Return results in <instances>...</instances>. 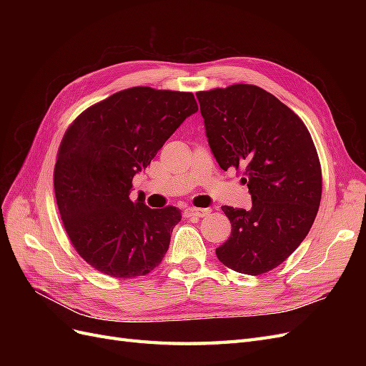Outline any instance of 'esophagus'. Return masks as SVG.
Here are the masks:
<instances>
[{
    "label": "esophagus",
    "instance_id": "esophagus-1",
    "mask_svg": "<svg viewBox=\"0 0 366 366\" xmlns=\"http://www.w3.org/2000/svg\"><path fill=\"white\" fill-rule=\"evenodd\" d=\"M210 214V209H202V207H186L184 209V217H197V218H203V217H207Z\"/></svg>",
    "mask_w": 366,
    "mask_h": 366
}]
</instances>
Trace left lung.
Returning a JSON list of instances; mask_svg holds the SVG:
<instances>
[{"label": "left lung", "mask_w": 366, "mask_h": 366, "mask_svg": "<svg viewBox=\"0 0 366 366\" xmlns=\"http://www.w3.org/2000/svg\"><path fill=\"white\" fill-rule=\"evenodd\" d=\"M219 168L242 172L252 209L223 206L230 237L215 252L226 267L258 276L278 267L312 229L322 171L312 136L293 109L250 84L198 92Z\"/></svg>", "instance_id": "1"}]
</instances>
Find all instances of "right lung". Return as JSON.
I'll use <instances>...</instances> for the list:
<instances>
[{"instance_id":"obj_1","label":"right lung","mask_w":366,"mask_h":366,"mask_svg":"<svg viewBox=\"0 0 366 366\" xmlns=\"http://www.w3.org/2000/svg\"><path fill=\"white\" fill-rule=\"evenodd\" d=\"M197 109L189 92L132 86L88 107L65 131L54 195L73 247L93 269L131 280L162 262L182 212L132 203V177Z\"/></svg>"}]
</instances>
